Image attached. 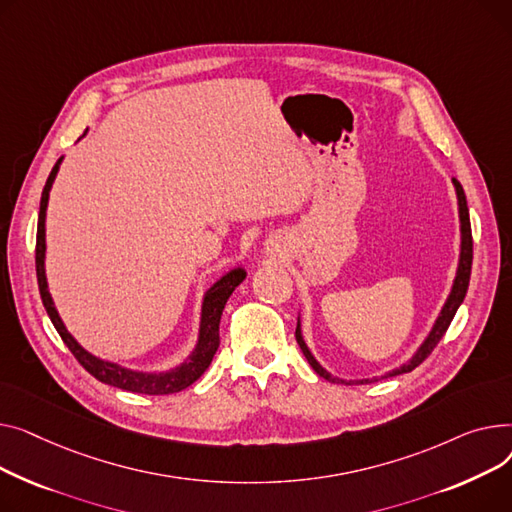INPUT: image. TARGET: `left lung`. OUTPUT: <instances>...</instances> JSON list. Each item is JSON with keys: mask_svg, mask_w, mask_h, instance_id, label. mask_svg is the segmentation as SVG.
<instances>
[{"mask_svg": "<svg viewBox=\"0 0 512 512\" xmlns=\"http://www.w3.org/2000/svg\"><path fill=\"white\" fill-rule=\"evenodd\" d=\"M453 184H455L457 196H459V217H461V235H463V237H461V260H459V270H457V279H455L453 291H450V295H448V299H446V304H444V308H442V312H440V316H438V320H436V324H434V328H432V333H430L428 339L424 341V345L417 349V353L409 359L407 364H403L401 368H397V370H393V372H388V376H399V374L411 372V370H415L419 364L424 362V359L434 351V347H436V345L440 343V339L444 337V333L448 330L450 322H453V318H455L459 306L463 304V299H465V295H467L469 277H471V262H473V237H471L469 208H467V198H465L463 186L457 182V179H453ZM295 339H297L299 349L304 351L306 359H308L310 366L314 368V372H316L318 376H322V378L328 380V382H343V380H339V378L330 376L324 368H320V364L312 357L310 349L306 347V343H304V339H302V330H299V320H297V328H295ZM384 378H386V376H384ZM374 380H378V378H374ZM374 380H355V384H359V382H362V384L366 382V384H368V382H374ZM349 384H351V382H349Z\"/></svg>", "mask_w": 512, "mask_h": 512, "instance_id": "left-lung-1", "label": "left lung"}]
</instances>
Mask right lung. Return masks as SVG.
Returning <instances> with one entry per match:
<instances>
[{
    "label": "right lung",
    "instance_id": "add662e5",
    "mask_svg": "<svg viewBox=\"0 0 512 512\" xmlns=\"http://www.w3.org/2000/svg\"><path fill=\"white\" fill-rule=\"evenodd\" d=\"M59 159L55 163V167L51 169L47 184L43 188V196H41V208H39V225H37V250H35V264H37V281H39V291H41V299L43 306L55 326V330L62 337V341L68 345V349L72 351V355L78 359V364L88 372L93 374L97 380L117 386L122 390H130V393H138V395H171V393H179V390L188 388L190 384H194L204 370L213 362V357L217 353L219 347V324H221V314L223 308L227 304L229 295L233 293V289L246 279L244 268H235L231 273H227L221 281H217L213 287H210L204 295L202 302V320H200V339L198 345L192 353V357L184 366H179L171 372L165 374H144V372H132L126 370L122 366H115L109 362H103V359L90 355L88 351H84L74 337L68 333L62 318H59L51 295L47 289V279H45V210H47V202H49V190L53 179L57 175L59 169Z\"/></svg>",
    "mask_w": 512,
    "mask_h": 512
}]
</instances>
